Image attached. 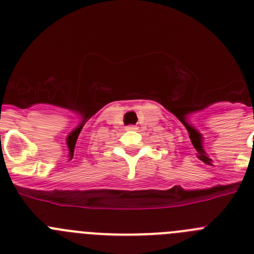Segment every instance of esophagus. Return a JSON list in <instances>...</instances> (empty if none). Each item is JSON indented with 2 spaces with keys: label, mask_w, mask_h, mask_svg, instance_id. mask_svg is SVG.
Listing matches in <instances>:
<instances>
[{
  "label": "esophagus",
  "mask_w": 254,
  "mask_h": 254,
  "mask_svg": "<svg viewBox=\"0 0 254 254\" xmlns=\"http://www.w3.org/2000/svg\"><path fill=\"white\" fill-rule=\"evenodd\" d=\"M127 130H138V127H135V125H129V127H127Z\"/></svg>",
  "instance_id": "1"
}]
</instances>
